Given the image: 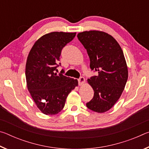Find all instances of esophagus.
Segmentation results:
<instances>
[{
  "instance_id": "34e87169",
  "label": "esophagus",
  "mask_w": 149,
  "mask_h": 149,
  "mask_svg": "<svg viewBox=\"0 0 149 149\" xmlns=\"http://www.w3.org/2000/svg\"><path fill=\"white\" fill-rule=\"evenodd\" d=\"M78 81H79V85L81 86V85H84L85 84V78L84 77H81L79 79H78Z\"/></svg>"
}]
</instances>
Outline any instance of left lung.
I'll return each mask as SVG.
<instances>
[{
  "instance_id": "1",
  "label": "left lung",
  "mask_w": 149,
  "mask_h": 149,
  "mask_svg": "<svg viewBox=\"0 0 149 149\" xmlns=\"http://www.w3.org/2000/svg\"><path fill=\"white\" fill-rule=\"evenodd\" d=\"M77 36L87 50L91 69L98 72L97 75L87 79L94 97L87 107L104 113L120 99L127 82L128 69L123 50L116 40L104 31H85Z\"/></svg>"
}]
</instances>
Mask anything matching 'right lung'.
<instances>
[{"label":"right lung","instance_id":"obj_1","mask_svg":"<svg viewBox=\"0 0 149 149\" xmlns=\"http://www.w3.org/2000/svg\"><path fill=\"white\" fill-rule=\"evenodd\" d=\"M75 34L54 31L42 35L35 41L27 56V89L37 107L45 115L59 113L64 107L68 95L78 86L77 79L56 72L62 49Z\"/></svg>","mask_w":149,"mask_h":149}]
</instances>
